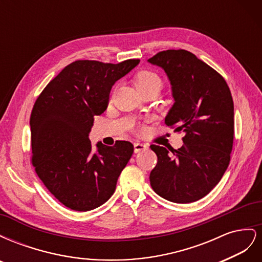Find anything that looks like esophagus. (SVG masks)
Returning a JSON list of instances; mask_svg holds the SVG:
<instances>
[{
    "mask_svg": "<svg viewBox=\"0 0 262 262\" xmlns=\"http://www.w3.org/2000/svg\"><path fill=\"white\" fill-rule=\"evenodd\" d=\"M147 147H148V146H147L146 144L140 143V142H136V143H134V152L139 153V152H141V150L147 149Z\"/></svg>",
    "mask_w": 262,
    "mask_h": 262,
    "instance_id": "obj_1",
    "label": "esophagus"
}]
</instances>
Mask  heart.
<instances>
[{
    "label": "heart",
    "mask_w": 262,
    "mask_h": 262,
    "mask_svg": "<svg viewBox=\"0 0 262 262\" xmlns=\"http://www.w3.org/2000/svg\"><path fill=\"white\" fill-rule=\"evenodd\" d=\"M134 84H136L137 90L141 92L150 89V87H158V89H161L162 80L160 76L152 72V71H142V72H140L136 76Z\"/></svg>",
    "instance_id": "obj_1"
}]
</instances>
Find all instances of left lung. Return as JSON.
<instances>
[{"label": "left lung", "instance_id": "left-lung-1", "mask_svg": "<svg viewBox=\"0 0 262 262\" xmlns=\"http://www.w3.org/2000/svg\"><path fill=\"white\" fill-rule=\"evenodd\" d=\"M148 63L162 68L175 100L165 118L185 132L178 149L150 145L157 164L149 173L154 191L175 203L194 202L215 187L231 160L234 102L225 80L187 50L158 52Z\"/></svg>", "mask_w": 262, "mask_h": 262}]
</instances>
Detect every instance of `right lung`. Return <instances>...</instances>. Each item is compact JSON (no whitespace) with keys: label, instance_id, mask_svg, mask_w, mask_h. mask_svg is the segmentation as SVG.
Segmentation results:
<instances>
[{"label":"right lung","instance_id":"obj_1","mask_svg":"<svg viewBox=\"0 0 262 262\" xmlns=\"http://www.w3.org/2000/svg\"><path fill=\"white\" fill-rule=\"evenodd\" d=\"M140 63L118 64L78 60L63 69L37 98L30 116L33 165L47 189L67 208L86 212L100 207L133 154V144L98 142L93 149L94 117L108 106L115 83Z\"/></svg>","mask_w":262,"mask_h":262}]
</instances>
